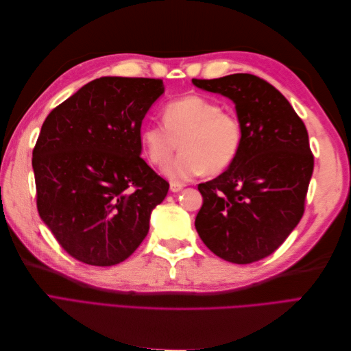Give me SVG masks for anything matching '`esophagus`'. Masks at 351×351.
I'll return each instance as SVG.
<instances>
[{"instance_id": "obj_1", "label": "esophagus", "mask_w": 351, "mask_h": 351, "mask_svg": "<svg viewBox=\"0 0 351 351\" xmlns=\"http://www.w3.org/2000/svg\"><path fill=\"white\" fill-rule=\"evenodd\" d=\"M183 187H184V184H180V183H171V184H169V190H171L173 193L180 192V190H182Z\"/></svg>"}]
</instances>
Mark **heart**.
Here are the masks:
<instances>
[{
	"mask_svg": "<svg viewBox=\"0 0 351 351\" xmlns=\"http://www.w3.org/2000/svg\"><path fill=\"white\" fill-rule=\"evenodd\" d=\"M162 123L143 125L141 139L149 161L165 167L178 142L182 152L167 167L176 182L206 173L219 174L234 162L243 142V124L237 112L222 108L212 98L186 95L165 104Z\"/></svg>",
	"mask_w": 351,
	"mask_h": 351,
	"instance_id": "b5f03b06",
	"label": "heart"
}]
</instances>
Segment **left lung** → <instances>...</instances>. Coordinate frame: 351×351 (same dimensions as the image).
Masks as SVG:
<instances>
[{"mask_svg": "<svg viewBox=\"0 0 351 351\" xmlns=\"http://www.w3.org/2000/svg\"><path fill=\"white\" fill-rule=\"evenodd\" d=\"M192 82L230 98L243 124L234 162L197 186L204 205L196 231L221 259L239 265L261 261L281 246L303 217L313 173L306 125L282 93L254 74Z\"/></svg>", "mask_w": 351, "mask_h": 351, "instance_id": "obj_1", "label": "left lung"}]
</instances>
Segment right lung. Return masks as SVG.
<instances>
[{"label": "right lung", "mask_w": 351, "mask_h": 351, "mask_svg": "<svg viewBox=\"0 0 351 351\" xmlns=\"http://www.w3.org/2000/svg\"><path fill=\"white\" fill-rule=\"evenodd\" d=\"M161 79L99 77L45 119L32 156L40 219L70 256L125 261L149 231L169 184L147 165L141 127Z\"/></svg>", "instance_id": "1"}]
</instances>
